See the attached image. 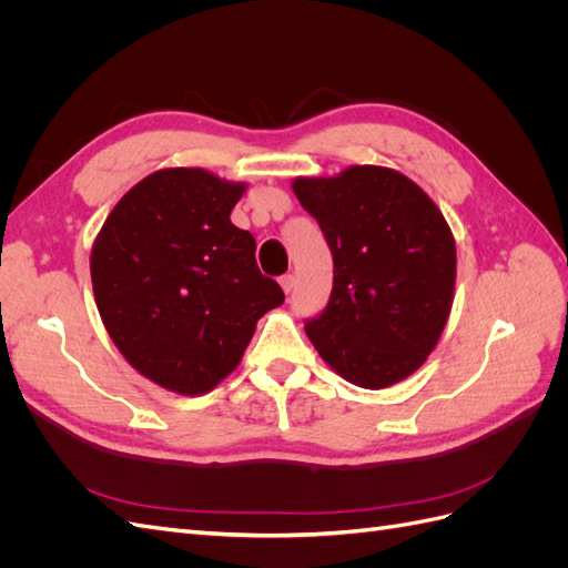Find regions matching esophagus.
Wrapping results in <instances>:
<instances>
[{
	"mask_svg": "<svg viewBox=\"0 0 568 568\" xmlns=\"http://www.w3.org/2000/svg\"><path fill=\"white\" fill-rule=\"evenodd\" d=\"M280 284H282V288H284V294H291V291H294V286H296L294 274H282Z\"/></svg>",
	"mask_w": 568,
	"mask_h": 568,
	"instance_id": "obj_1",
	"label": "esophagus"
}]
</instances>
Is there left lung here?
Here are the masks:
<instances>
[{"label": "left lung", "instance_id": "8db88e82", "mask_svg": "<svg viewBox=\"0 0 568 568\" xmlns=\"http://www.w3.org/2000/svg\"><path fill=\"white\" fill-rule=\"evenodd\" d=\"M294 194L334 257L332 296L305 322L307 338L355 386L403 382L436 348L453 307L448 222L422 186L382 165L298 178Z\"/></svg>", "mask_w": 568, "mask_h": 568}]
</instances>
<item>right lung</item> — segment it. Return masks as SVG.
<instances>
[{
    "label": "right lung",
    "instance_id": "obj_1",
    "mask_svg": "<svg viewBox=\"0 0 568 568\" xmlns=\"http://www.w3.org/2000/svg\"><path fill=\"white\" fill-rule=\"evenodd\" d=\"M244 182L203 168L156 170L115 203L92 246V288L115 348L173 393L213 390L242 363L255 324L284 303L232 225Z\"/></svg>",
    "mask_w": 568,
    "mask_h": 568
}]
</instances>
